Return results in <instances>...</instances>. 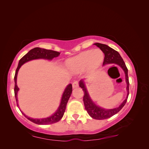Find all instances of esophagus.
Instances as JSON below:
<instances>
[{"mask_svg":"<svg viewBox=\"0 0 149 149\" xmlns=\"http://www.w3.org/2000/svg\"><path fill=\"white\" fill-rule=\"evenodd\" d=\"M72 86H73V88L74 89V88H76L79 86V83L78 81H74L73 83V84H72Z\"/></svg>","mask_w":149,"mask_h":149,"instance_id":"1","label":"esophagus"}]
</instances>
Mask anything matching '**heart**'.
Here are the masks:
<instances>
[{"label": "heart", "instance_id": "b5f03b06", "mask_svg": "<svg viewBox=\"0 0 149 149\" xmlns=\"http://www.w3.org/2000/svg\"><path fill=\"white\" fill-rule=\"evenodd\" d=\"M103 52L100 49L84 51L68 59L65 62L66 69L73 73H79L86 69L88 71L96 70L104 61Z\"/></svg>", "mask_w": 149, "mask_h": 149}]
</instances>
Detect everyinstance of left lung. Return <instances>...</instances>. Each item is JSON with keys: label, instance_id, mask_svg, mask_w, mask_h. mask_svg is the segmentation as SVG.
Segmentation results:
<instances>
[{"label": "left lung", "instance_id": "left-lung-1", "mask_svg": "<svg viewBox=\"0 0 149 149\" xmlns=\"http://www.w3.org/2000/svg\"><path fill=\"white\" fill-rule=\"evenodd\" d=\"M94 45H95L97 47L100 48L102 52L104 53V60L103 65L114 63L119 66L123 70L125 73V82L127 84V87H126V90H127V96L124 100V101L122 102L120 104L114 109H107L101 107L96 105L94 102L92 100V99L90 97L88 89L86 87V84L84 82V79H81L79 81V86L80 88H81L83 90L84 93L83 96V102L84 104L85 109L88 112V114L92 118L97 120H102L106 119L111 118L112 116L115 115L118 113L119 111L123 108L127 102L128 96H129V77H128V70L127 67L125 66L123 59L120 56V54L114 49L107 46V45L102 44L100 43H96Z\"/></svg>", "mask_w": 149, "mask_h": 149}]
</instances>
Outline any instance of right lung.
<instances>
[{
  "label": "right lung",
  "mask_w": 149,
  "mask_h": 149,
  "mask_svg": "<svg viewBox=\"0 0 149 149\" xmlns=\"http://www.w3.org/2000/svg\"><path fill=\"white\" fill-rule=\"evenodd\" d=\"M60 53L57 52L53 50H50V49H47L44 48H41L38 47H36L33 49H31L26 54L22 57L21 59L19 60V64H18L17 68L15 71V74L14 76V81H15V88H14V93H15V97L17 102V105L18 107L19 108V104H18V98H17V93L18 91H19V88H18L17 84V74L19 72V69L20 67L23 65L25 63L28 62L31 60H38V59H44L47 60H52L53 58L57 57L59 56ZM72 93V84H69L66 87L65 91L63 93V95L61 97V102L60 104V106L58 107L57 110L54 112V113L46 118H42V119H33L28 117L26 116L23 112L21 111L22 113L26 119H28L29 120L31 121L32 123L39 124V125H47V124H50L57 123L59 121L63 116L65 113V111L66 109V107L67 102L69 100V98Z\"/></svg>",
  "instance_id": "right-lung-1"
}]
</instances>
